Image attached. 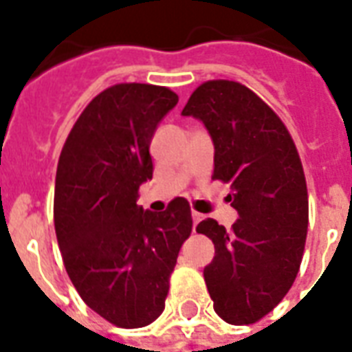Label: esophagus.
I'll return each instance as SVG.
<instances>
[{
  "mask_svg": "<svg viewBox=\"0 0 352 352\" xmlns=\"http://www.w3.org/2000/svg\"><path fill=\"white\" fill-rule=\"evenodd\" d=\"M192 217H193V228L201 223V221L204 219V215L203 214H199V212H192Z\"/></svg>",
  "mask_w": 352,
  "mask_h": 352,
  "instance_id": "esophagus-1",
  "label": "esophagus"
}]
</instances>
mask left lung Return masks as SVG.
<instances>
[{
  "instance_id": "left-lung-1",
  "label": "left lung",
  "mask_w": 352,
  "mask_h": 352,
  "mask_svg": "<svg viewBox=\"0 0 352 352\" xmlns=\"http://www.w3.org/2000/svg\"><path fill=\"white\" fill-rule=\"evenodd\" d=\"M182 115L208 129L212 179L230 184L226 199L239 214L230 230L214 219L199 223L215 246L204 281L226 323L250 325L283 300L303 259L309 195L300 153L272 107L234 80L199 85Z\"/></svg>"
}]
</instances>
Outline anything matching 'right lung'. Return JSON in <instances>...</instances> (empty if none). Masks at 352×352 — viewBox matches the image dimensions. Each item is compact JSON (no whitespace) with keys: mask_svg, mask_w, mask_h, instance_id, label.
Wrapping results in <instances>:
<instances>
[{"mask_svg":"<svg viewBox=\"0 0 352 352\" xmlns=\"http://www.w3.org/2000/svg\"><path fill=\"white\" fill-rule=\"evenodd\" d=\"M179 96L151 84H117L87 104L63 144L54 230L80 298L113 325H149L164 311L170 276L192 234V210L173 199L162 214L138 206L153 177L149 144Z\"/></svg>","mask_w":352,"mask_h":352,"instance_id":"obj_1","label":"right lung"}]
</instances>
